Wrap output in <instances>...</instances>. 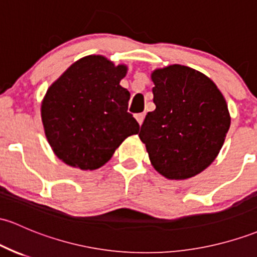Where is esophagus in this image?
Listing matches in <instances>:
<instances>
[{"mask_svg": "<svg viewBox=\"0 0 257 257\" xmlns=\"http://www.w3.org/2000/svg\"><path fill=\"white\" fill-rule=\"evenodd\" d=\"M135 118H137L138 123H139L140 125H142L143 122H144V118H145V113H138L137 115H135Z\"/></svg>", "mask_w": 257, "mask_h": 257, "instance_id": "34e87169", "label": "esophagus"}]
</instances>
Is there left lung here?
Listing matches in <instances>:
<instances>
[{"mask_svg":"<svg viewBox=\"0 0 257 257\" xmlns=\"http://www.w3.org/2000/svg\"><path fill=\"white\" fill-rule=\"evenodd\" d=\"M155 111L139 132L152 167L167 179L191 178L206 170L223 146L230 115L210 78L182 64L151 73Z\"/></svg>","mask_w":257,"mask_h":257,"instance_id":"obj_1","label":"left lung"}]
</instances>
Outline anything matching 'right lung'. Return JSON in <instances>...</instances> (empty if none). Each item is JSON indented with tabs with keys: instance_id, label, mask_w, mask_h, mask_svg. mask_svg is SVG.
Segmentation results:
<instances>
[{
	"instance_id": "obj_1",
	"label": "right lung",
	"mask_w": 257,
	"mask_h": 257,
	"mask_svg": "<svg viewBox=\"0 0 257 257\" xmlns=\"http://www.w3.org/2000/svg\"><path fill=\"white\" fill-rule=\"evenodd\" d=\"M128 67L100 55L72 64L51 84L41 102L45 135L58 159L70 167L94 171L139 123L128 111L131 94L119 85Z\"/></svg>"
}]
</instances>
